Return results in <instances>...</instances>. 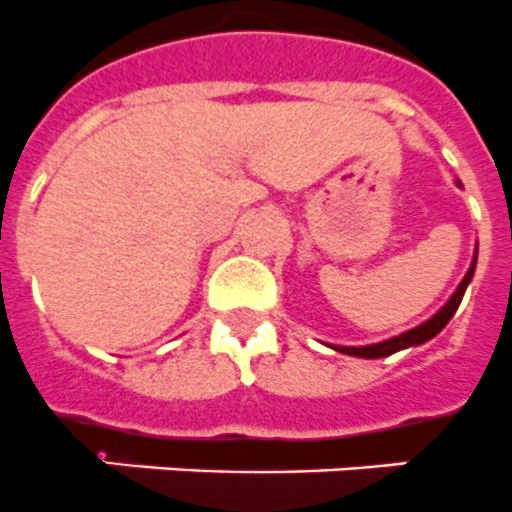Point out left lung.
Returning <instances> with one entry per match:
<instances>
[{"label": "left lung", "mask_w": 512, "mask_h": 512, "mask_svg": "<svg viewBox=\"0 0 512 512\" xmlns=\"http://www.w3.org/2000/svg\"><path fill=\"white\" fill-rule=\"evenodd\" d=\"M473 270H476V257H473L471 268H468V273H465V278L460 281L458 292L452 294L450 302L439 310V313L431 318V321L421 323V326L410 328V331H405V334L394 336V339H386V342H378V344H368V347H334L336 352H344V355H355V357H371V360H376V357H386V355H394V352L400 350H407V347H415V344H423L429 342V339H434L439 331H442L447 323H450V318L455 315V310L460 307V302H463V294L465 289H468V284H471L473 278Z\"/></svg>", "instance_id": "obj_1"}]
</instances>
